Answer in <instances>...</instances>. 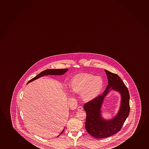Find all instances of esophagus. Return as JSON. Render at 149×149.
Returning a JSON list of instances; mask_svg holds the SVG:
<instances>
[{
  "label": "esophagus",
  "instance_id": "34e87169",
  "mask_svg": "<svg viewBox=\"0 0 149 149\" xmlns=\"http://www.w3.org/2000/svg\"><path fill=\"white\" fill-rule=\"evenodd\" d=\"M83 109H84V108H83L82 106H79V107H78V108H77V110H82Z\"/></svg>",
  "mask_w": 149,
  "mask_h": 149
}]
</instances>
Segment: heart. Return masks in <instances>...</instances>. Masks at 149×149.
I'll return each mask as SVG.
<instances>
[{
  "label": "heart",
  "instance_id": "heart-1",
  "mask_svg": "<svg viewBox=\"0 0 149 149\" xmlns=\"http://www.w3.org/2000/svg\"><path fill=\"white\" fill-rule=\"evenodd\" d=\"M103 86L101 77L91 74L82 73L72 79L71 88L72 91L81 94L84 100L90 101L99 95Z\"/></svg>",
  "mask_w": 149,
  "mask_h": 149
}]
</instances>
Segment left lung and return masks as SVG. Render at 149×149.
Returning a JSON list of instances; mask_svg holds the SVG:
<instances>
[{"instance_id":"obj_1","label":"left lung","mask_w":149,"mask_h":149,"mask_svg":"<svg viewBox=\"0 0 149 149\" xmlns=\"http://www.w3.org/2000/svg\"><path fill=\"white\" fill-rule=\"evenodd\" d=\"M108 79V86L102 94L84 104L86 111V130L96 138L110 137L119 132L123 126L130 112V95L128 89L117 74L105 70ZM118 91L122 95L120 109L116 116L111 120H106L101 116V106L103 100L110 88Z\"/></svg>"}]
</instances>
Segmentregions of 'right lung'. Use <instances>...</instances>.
Instances as JSON below:
<instances>
[{"label":"right lung","instance_id":"obj_1","mask_svg":"<svg viewBox=\"0 0 149 149\" xmlns=\"http://www.w3.org/2000/svg\"><path fill=\"white\" fill-rule=\"evenodd\" d=\"M68 70V68H65V69H49V70H44L43 72H41L39 74H38V75H36L35 77L33 78L32 79H31V80L28 82L27 84L29 83V82L33 81H34L35 79H39L40 77H42L44 75H62L63 74H65V72H67ZM64 131V129L63 130L62 133L60 134L57 137H58Z\"/></svg>","mask_w":149,"mask_h":149}]
</instances>
